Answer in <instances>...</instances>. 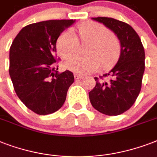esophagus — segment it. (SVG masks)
Returning a JSON list of instances; mask_svg holds the SVG:
<instances>
[{"label": "esophagus", "mask_w": 157, "mask_h": 157, "mask_svg": "<svg viewBox=\"0 0 157 157\" xmlns=\"http://www.w3.org/2000/svg\"><path fill=\"white\" fill-rule=\"evenodd\" d=\"M74 78H75V80H81V79H83V76H81V75H80V74H76L75 73L74 74Z\"/></svg>", "instance_id": "esophagus-1"}]
</instances>
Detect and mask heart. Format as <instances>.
I'll return each instance as SVG.
<instances>
[{
  "label": "heart",
  "mask_w": 157,
  "mask_h": 157,
  "mask_svg": "<svg viewBox=\"0 0 157 157\" xmlns=\"http://www.w3.org/2000/svg\"><path fill=\"white\" fill-rule=\"evenodd\" d=\"M81 42L90 43L88 56L72 57L64 63V67L76 74L94 73L100 68L109 67L117 61L120 53L119 41L111 31L101 23L88 21L77 27ZM78 39L71 30L64 31L57 39V51L60 56L67 59L76 54Z\"/></svg>",
  "instance_id": "1"
}]
</instances>
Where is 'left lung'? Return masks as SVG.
<instances>
[{"label": "left lung", "instance_id": "obj_1", "mask_svg": "<svg viewBox=\"0 0 157 157\" xmlns=\"http://www.w3.org/2000/svg\"><path fill=\"white\" fill-rule=\"evenodd\" d=\"M112 31L121 43V54L117 64L108 72L95 77L96 85L89 93L90 100L97 111L107 116L126 112L138 98L145 69V52L139 35L128 23L112 18H92ZM108 76L109 81L103 77Z\"/></svg>", "mask_w": 157, "mask_h": 157}]
</instances>
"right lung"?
Returning <instances> with one entry per match:
<instances>
[{
    "instance_id": "obj_1",
    "label": "right lung",
    "mask_w": 157,
    "mask_h": 157,
    "mask_svg": "<svg viewBox=\"0 0 157 157\" xmlns=\"http://www.w3.org/2000/svg\"><path fill=\"white\" fill-rule=\"evenodd\" d=\"M73 19L48 20L26 26L10 49V76L23 104L38 115L54 113L66 100L74 82L71 71L59 73L55 53L59 35Z\"/></svg>"
}]
</instances>
